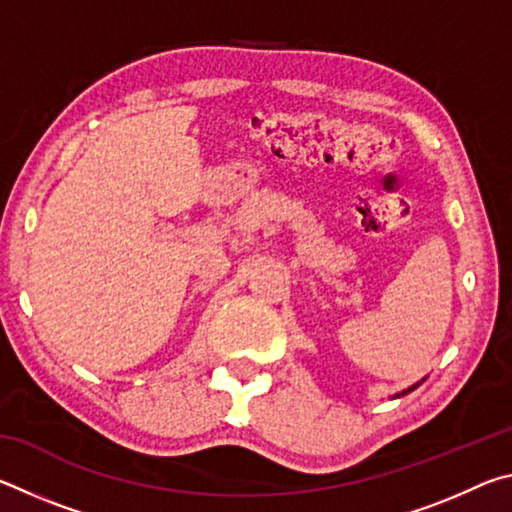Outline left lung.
I'll return each instance as SVG.
<instances>
[{
    "mask_svg": "<svg viewBox=\"0 0 512 512\" xmlns=\"http://www.w3.org/2000/svg\"><path fill=\"white\" fill-rule=\"evenodd\" d=\"M422 384V381H418V384H413L411 388H406V391H402V393H397V395H393V397H402V395H406V393H411V391H415V388H418Z\"/></svg>",
    "mask_w": 512,
    "mask_h": 512,
    "instance_id": "1",
    "label": "left lung"
}]
</instances>
